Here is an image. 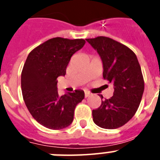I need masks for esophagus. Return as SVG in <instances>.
I'll return each instance as SVG.
<instances>
[{"mask_svg":"<svg viewBox=\"0 0 160 160\" xmlns=\"http://www.w3.org/2000/svg\"><path fill=\"white\" fill-rule=\"evenodd\" d=\"M90 95V93L89 92V91H85V98L89 97Z\"/></svg>","mask_w":160,"mask_h":160,"instance_id":"obj_1","label":"esophagus"}]
</instances>
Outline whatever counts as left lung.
<instances>
[{
	"mask_svg": "<svg viewBox=\"0 0 160 160\" xmlns=\"http://www.w3.org/2000/svg\"><path fill=\"white\" fill-rule=\"evenodd\" d=\"M103 64V77L114 85V95L93 109V121L104 129H117L136 113L144 90L141 68L135 54L123 44L105 36L86 39ZM103 99L102 95H100Z\"/></svg>",
	"mask_w": 160,
	"mask_h": 160,
	"instance_id": "obj_1",
	"label": "left lung"
}]
</instances>
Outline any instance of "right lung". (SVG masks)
<instances>
[{
  "mask_svg": "<svg viewBox=\"0 0 160 160\" xmlns=\"http://www.w3.org/2000/svg\"><path fill=\"white\" fill-rule=\"evenodd\" d=\"M83 39H50L27 56L21 73L24 101L33 118L51 129L68 127L74 119L75 106L85 98L82 90L60 96L57 78L65 76L70 58L82 48Z\"/></svg>",
  "mask_w": 160,
  "mask_h": 160,
  "instance_id": "add662e5",
  "label": "right lung"
}]
</instances>
